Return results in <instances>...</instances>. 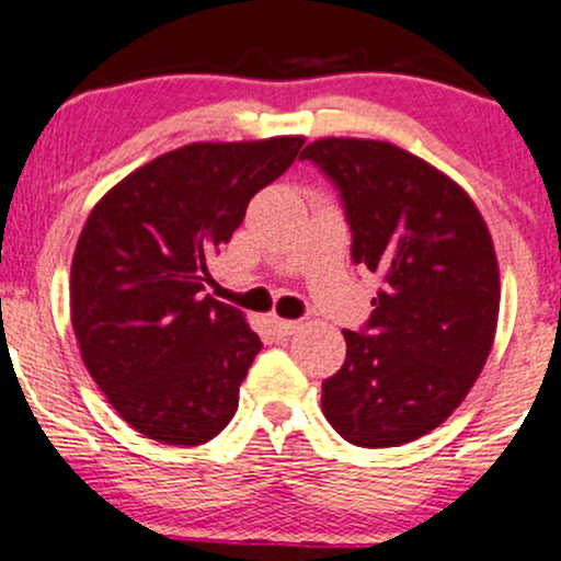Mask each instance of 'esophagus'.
<instances>
[{
	"label": "esophagus",
	"mask_w": 561,
	"mask_h": 561,
	"mask_svg": "<svg viewBox=\"0 0 561 561\" xmlns=\"http://www.w3.org/2000/svg\"><path fill=\"white\" fill-rule=\"evenodd\" d=\"M272 327L274 332L279 334V337H287V334H295L300 330V321L295 319H279V317H272Z\"/></svg>",
	"instance_id": "obj_1"
}]
</instances>
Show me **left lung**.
<instances>
[{
	"instance_id": "1",
	"label": "left lung",
	"mask_w": 561,
	"mask_h": 561,
	"mask_svg": "<svg viewBox=\"0 0 561 561\" xmlns=\"http://www.w3.org/2000/svg\"><path fill=\"white\" fill-rule=\"evenodd\" d=\"M300 160L337 186L353 263L382 276L369 321L343 332L321 411L353 446H403L446 422L488 362L501 298L491 231L459 184L390 141L327 137Z\"/></svg>"
}]
</instances>
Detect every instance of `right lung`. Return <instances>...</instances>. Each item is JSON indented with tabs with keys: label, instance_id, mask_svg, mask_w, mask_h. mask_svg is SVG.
I'll list each match as a JSON object with an SVG mask.
<instances>
[{
	"label": "right lung",
	"instance_id": "right-lung-1",
	"mask_svg": "<svg viewBox=\"0 0 561 561\" xmlns=\"http://www.w3.org/2000/svg\"><path fill=\"white\" fill-rule=\"evenodd\" d=\"M302 137L195 141L118 182L89 214L70 266L81 358L137 433L203 446L234 416L261 337L205 295L208 259Z\"/></svg>",
	"mask_w": 561,
	"mask_h": 561
}]
</instances>
